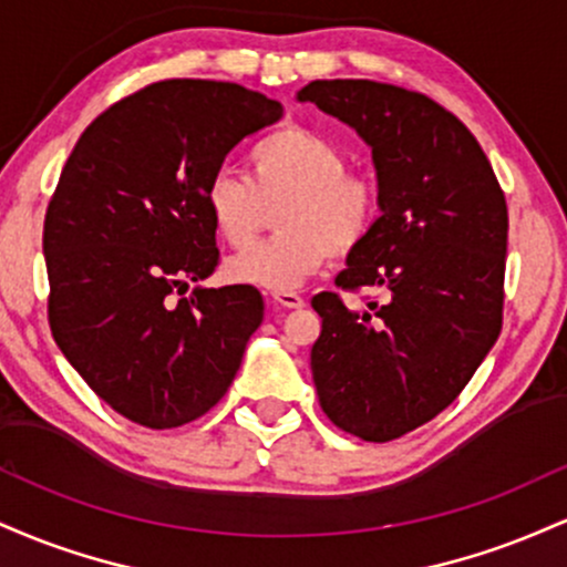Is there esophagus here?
I'll use <instances>...</instances> for the list:
<instances>
[{
  "label": "esophagus",
  "instance_id": "obj_1",
  "mask_svg": "<svg viewBox=\"0 0 567 567\" xmlns=\"http://www.w3.org/2000/svg\"><path fill=\"white\" fill-rule=\"evenodd\" d=\"M271 301L282 306V309H303V298L298 296V292L292 290H279V292H271Z\"/></svg>",
  "mask_w": 567,
  "mask_h": 567
}]
</instances>
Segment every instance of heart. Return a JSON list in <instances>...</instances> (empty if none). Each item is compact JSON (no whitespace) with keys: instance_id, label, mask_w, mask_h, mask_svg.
<instances>
[{"instance_id":"heart-1","label":"heart","mask_w":567,"mask_h":567,"mask_svg":"<svg viewBox=\"0 0 567 567\" xmlns=\"http://www.w3.org/2000/svg\"><path fill=\"white\" fill-rule=\"evenodd\" d=\"M250 178L218 171L205 210L218 237L243 250L275 213V237L226 261V277L264 290H292L336 256L357 250L381 216L383 192L370 173L349 171L341 143L303 125H282L252 143Z\"/></svg>"}]
</instances>
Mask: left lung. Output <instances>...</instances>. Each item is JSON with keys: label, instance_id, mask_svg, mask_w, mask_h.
Segmentation results:
<instances>
[{"label": "left lung", "instance_id": "1", "mask_svg": "<svg viewBox=\"0 0 567 567\" xmlns=\"http://www.w3.org/2000/svg\"><path fill=\"white\" fill-rule=\"evenodd\" d=\"M298 101L347 122L373 148L381 216L336 285L379 298L360 311L338 292L311 298L322 317L311 375L338 429L389 442L451 405L496 343L506 199L470 127L432 97L370 80H317Z\"/></svg>", "mask_w": 567, "mask_h": 567}]
</instances>
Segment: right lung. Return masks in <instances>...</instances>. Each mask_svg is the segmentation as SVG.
Here are the masks:
<instances>
[{"mask_svg":"<svg viewBox=\"0 0 567 567\" xmlns=\"http://www.w3.org/2000/svg\"><path fill=\"white\" fill-rule=\"evenodd\" d=\"M277 120L282 106L243 84L154 82L95 116L63 165L42 234L50 330L135 424L184 426L218 405L264 320L252 285H199L218 266L205 186Z\"/></svg>","mask_w":567,"mask_h":567,"instance_id":"right-lung-1","label":"right lung"}]
</instances>
